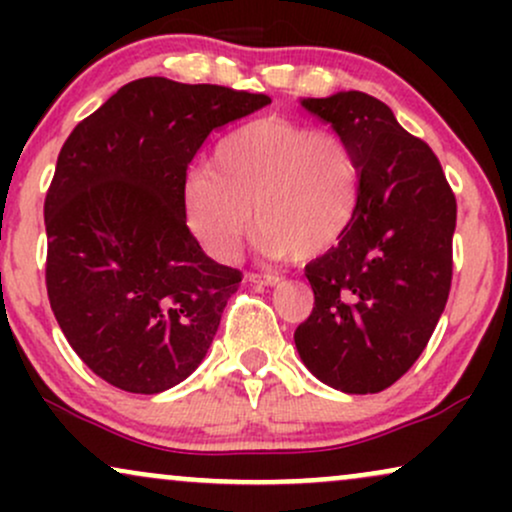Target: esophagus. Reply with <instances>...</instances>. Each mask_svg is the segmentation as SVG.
<instances>
[{"mask_svg":"<svg viewBox=\"0 0 512 512\" xmlns=\"http://www.w3.org/2000/svg\"><path fill=\"white\" fill-rule=\"evenodd\" d=\"M248 279L252 281V284H262V286H279L281 284V276L276 274H248Z\"/></svg>","mask_w":512,"mask_h":512,"instance_id":"esophagus-1","label":"esophagus"}]
</instances>
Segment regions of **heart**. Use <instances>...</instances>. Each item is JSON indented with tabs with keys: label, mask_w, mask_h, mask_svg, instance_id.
I'll use <instances>...</instances> for the list:
<instances>
[{
	"label": "heart",
	"mask_w": 512,
	"mask_h": 512,
	"mask_svg": "<svg viewBox=\"0 0 512 512\" xmlns=\"http://www.w3.org/2000/svg\"><path fill=\"white\" fill-rule=\"evenodd\" d=\"M361 166L344 137L286 117H260L223 137L182 195L204 250L228 257L255 226L272 257L315 260L354 223Z\"/></svg>",
	"instance_id": "heart-1"
}]
</instances>
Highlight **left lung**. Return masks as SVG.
<instances>
[{
    "label": "left lung",
    "mask_w": 512,
    "mask_h": 512,
    "mask_svg": "<svg viewBox=\"0 0 512 512\" xmlns=\"http://www.w3.org/2000/svg\"><path fill=\"white\" fill-rule=\"evenodd\" d=\"M301 105L354 149L361 197L337 248L305 264L315 308L293 339L325 385L380 392L414 366L448 303L457 202L431 146L383 101L339 91Z\"/></svg>",
    "instance_id": "8db88e82"
}]
</instances>
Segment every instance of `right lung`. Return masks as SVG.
Returning a JSON list of instances; mask_svg holds the SVG:
<instances>
[{"label":"right lung","instance_id":"add662e5","mask_svg":"<svg viewBox=\"0 0 512 512\" xmlns=\"http://www.w3.org/2000/svg\"><path fill=\"white\" fill-rule=\"evenodd\" d=\"M267 103L146 76L64 142L45 197V284L67 342L105 383L156 395L207 356L243 274L204 255L187 228V166L214 129Z\"/></svg>","mask_w":512,"mask_h":512}]
</instances>
